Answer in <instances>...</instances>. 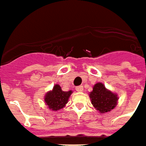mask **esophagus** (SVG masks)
<instances>
[{
  "label": "esophagus",
  "mask_w": 146,
  "mask_h": 146,
  "mask_svg": "<svg viewBox=\"0 0 146 146\" xmlns=\"http://www.w3.org/2000/svg\"><path fill=\"white\" fill-rule=\"evenodd\" d=\"M76 90H77L78 92H82L83 91V86H77L76 87Z\"/></svg>",
  "instance_id": "esophagus-1"
}]
</instances>
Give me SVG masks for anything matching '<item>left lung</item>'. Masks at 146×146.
I'll return each instance as SVG.
<instances>
[{
	"mask_svg": "<svg viewBox=\"0 0 146 146\" xmlns=\"http://www.w3.org/2000/svg\"><path fill=\"white\" fill-rule=\"evenodd\" d=\"M93 107L100 113L109 112L113 110L117 103V96L107 90L104 84L96 83L93 86L89 94Z\"/></svg>",
	"mask_w": 146,
	"mask_h": 146,
	"instance_id": "8db88e82",
	"label": "left lung"
}]
</instances>
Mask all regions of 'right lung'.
<instances>
[{"label": "right lung", "instance_id": "1", "mask_svg": "<svg viewBox=\"0 0 146 146\" xmlns=\"http://www.w3.org/2000/svg\"><path fill=\"white\" fill-rule=\"evenodd\" d=\"M72 91L64 92L61 89L59 85H55L52 91L46 93L45 96L46 104L50 109L53 110H59L65 106L68 103L69 96L72 94Z\"/></svg>", "mask_w": 146, "mask_h": 146}]
</instances>
